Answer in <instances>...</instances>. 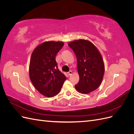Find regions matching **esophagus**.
Instances as JSON below:
<instances>
[{"label": "esophagus", "mask_w": 134, "mask_h": 134, "mask_svg": "<svg viewBox=\"0 0 134 134\" xmlns=\"http://www.w3.org/2000/svg\"><path fill=\"white\" fill-rule=\"evenodd\" d=\"M68 74L69 75H71L72 74V71L71 70H70L69 72H68Z\"/></svg>", "instance_id": "esophagus-1"}]
</instances>
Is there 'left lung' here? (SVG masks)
Returning a JSON list of instances; mask_svg holds the SVG:
<instances>
[{
    "instance_id": "8db88e82",
    "label": "left lung",
    "mask_w": 134,
    "mask_h": 134,
    "mask_svg": "<svg viewBox=\"0 0 134 134\" xmlns=\"http://www.w3.org/2000/svg\"><path fill=\"white\" fill-rule=\"evenodd\" d=\"M77 59L79 83L75 86L76 91L88 94L99 87L104 72L102 55L97 48L88 40L80 39L68 43Z\"/></svg>"
}]
</instances>
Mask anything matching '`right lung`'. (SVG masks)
<instances>
[{
  "mask_svg": "<svg viewBox=\"0 0 134 134\" xmlns=\"http://www.w3.org/2000/svg\"><path fill=\"white\" fill-rule=\"evenodd\" d=\"M64 42L46 41L36 47L30 59L29 74L31 82L41 94L52 97L60 92L65 75L58 69L56 55Z\"/></svg>",
  "mask_w": 134,
  "mask_h": 134,
  "instance_id": "1",
  "label": "right lung"
}]
</instances>
